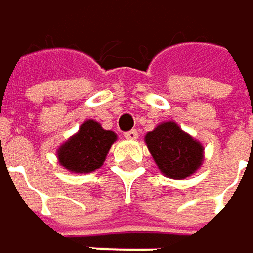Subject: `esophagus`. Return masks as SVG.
Listing matches in <instances>:
<instances>
[{
  "mask_svg": "<svg viewBox=\"0 0 253 253\" xmlns=\"http://www.w3.org/2000/svg\"><path fill=\"white\" fill-rule=\"evenodd\" d=\"M124 137H125L126 140H137V138H138V132H137L135 129H131V131L125 132Z\"/></svg>",
  "mask_w": 253,
  "mask_h": 253,
  "instance_id": "obj_1",
  "label": "esophagus"
}]
</instances>
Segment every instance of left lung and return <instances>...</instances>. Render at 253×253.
<instances>
[{
    "instance_id": "1",
    "label": "left lung",
    "mask_w": 253,
    "mask_h": 253,
    "mask_svg": "<svg viewBox=\"0 0 253 253\" xmlns=\"http://www.w3.org/2000/svg\"><path fill=\"white\" fill-rule=\"evenodd\" d=\"M144 141L158 168L168 178L184 180L203 162V146L174 121L159 124L146 134Z\"/></svg>"
}]
</instances>
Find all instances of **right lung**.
<instances>
[{
  "instance_id": "1",
  "label": "right lung",
  "mask_w": 253,
  "mask_h": 253,
  "mask_svg": "<svg viewBox=\"0 0 253 253\" xmlns=\"http://www.w3.org/2000/svg\"><path fill=\"white\" fill-rule=\"evenodd\" d=\"M116 138L113 131H106L97 121L88 119L79 126L75 135L59 147V162L75 174L92 172L103 165Z\"/></svg>"
}]
</instances>
